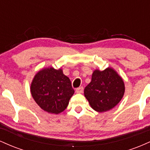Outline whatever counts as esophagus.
Here are the masks:
<instances>
[{
  "instance_id": "obj_1",
  "label": "esophagus",
  "mask_w": 150,
  "mask_h": 150,
  "mask_svg": "<svg viewBox=\"0 0 150 150\" xmlns=\"http://www.w3.org/2000/svg\"><path fill=\"white\" fill-rule=\"evenodd\" d=\"M83 90H84L83 87H78V88L76 89L75 92H76V93H82V92H83Z\"/></svg>"
}]
</instances>
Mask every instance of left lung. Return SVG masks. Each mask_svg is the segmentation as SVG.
<instances>
[{
	"label": "left lung",
	"mask_w": 150,
	"mask_h": 150,
	"mask_svg": "<svg viewBox=\"0 0 150 150\" xmlns=\"http://www.w3.org/2000/svg\"><path fill=\"white\" fill-rule=\"evenodd\" d=\"M124 92V82L111 68L103 71L94 70L92 81L84 90L91 107L98 112H104L116 106Z\"/></svg>",
	"instance_id": "obj_1"
}]
</instances>
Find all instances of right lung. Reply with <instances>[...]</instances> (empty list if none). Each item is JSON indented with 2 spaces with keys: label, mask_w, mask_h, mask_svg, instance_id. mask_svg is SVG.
<instances>
[{
  "label": "right lung",
  "mask_w": 150,
  "mask_h": 150,
  "mask_svg": "<svg viewBox=\"0 0 150 150\" xmlns=\"http://www.w3.org/2000/svg\"><path fill=\"white\" fill-rule=\"evenodd\" d=\"M71 82L61 69H43L34 76L31 93L37 104L45 111L58 114L68 106L73 95Z\"/></svg>",
  "instance_id": "add662e5"
}]
</instances>
